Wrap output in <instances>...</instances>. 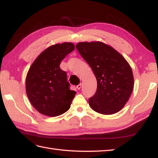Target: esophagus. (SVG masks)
Listing matches in <instances>:
<instances>
[{
  "label": "esophagus",
  "instance_id": "1",
  "mask_svg": "<svg viewBox=\"0 0 158 158\" xmlns=\"http://www.w3.org/2000/svg\"><path fill=\"white\" fill-rule=\"evenodd\" d=\"M76 88L78 89H80V88H81V83H80V84H79L78 85H77Z\"/></svg>",
  "mask_w": 158,
  "mask_h": 158
}]
</instances>
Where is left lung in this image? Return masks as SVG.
I'll return each instance as SVG.
<instances>
[{"mask_svg": "<svg viewBox=\"0 0 158 158\" xmlns=\"http://www.w3.org/2000/svg\"><path fill=\"white\" fill-rule=\"evenodd\" d=\"M97 80V91L89 100L97 113L111 115L123 108L133 89L134 79L129 64L112 47L100 41L76 44Z\"/></svg>", "mask_w": 158, "mask_h": 158, "instance_id": "1", "label": "left lung"}]
</instances>
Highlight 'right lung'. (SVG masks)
<instances>
[{
    "instance_id": "right-lung-1",
    "label": "right lung",
    "mask_w": 158,
    "mask_h": 158,
    "mask_svg": "<svg viewBox=\"0 0 158 158\" xmlns=\"http://www.w3.org/2000/svg\"><path fill=\"white\" fill-rule=\"evenodd\" d=\"M75 49L71 43L49 47L34 61L27 74L26 93L32 106L41 114L56 117L69 109L76 92L69 89L61 61Z\"/></svg>"
}]
</instances>
